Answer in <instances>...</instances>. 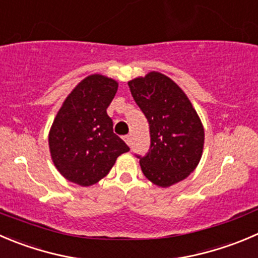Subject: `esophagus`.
Listing matches in <instances>:
<instances>
[{
	"label": "esophagus",
	"instance_id": "obj_1",
	"mask_svg": "<svg viewBox=\"0 0 258 258\" xmlns=\"http://www.w3.org/2000/svg\"><path fill=\"white\" fill-rule=\"evenodd\" d=\"M123 140H124V141H126L127 145H131V142H132L131 135H126V136H123Z\"/></svg>",
	"mask_w": 258,
	"mask_h": 258
}]
</instances>
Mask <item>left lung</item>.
<instances>
[{
	"label": "left lung",
	"instance_id": "1",
	"mask_svg": "<svg viewBox=\"0 0 258 258\" xmlns=\"http://www.w3.org/2000/svg\"><path fill=\"white\" fill-rule=\"evenodd\" d=\"M128 87L150 124L149 154L139 156L142 172L157 186H171L198 166L204 147L203 123L184 91L159 72L132 79Z\"/></svg>",
	"mask_w": 258,
	"mask_h": 258
}]
</instances>
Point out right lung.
Instances as JSON below:
<instances>
[{
    "label": "right lung",
    "instance_id": "1",
    "mask_svg": "<svg viewBox=\"0 0 258 258\" xmlns=\"http://www.w3.org/2000/svg\"><path fill=\"white\" fill-rule=\"evenodd\" d=\"M118 89L102 74L84 78L69 93L49 131V149L57 171L69 181L89 186L103 179L130 147L113 134L107 114Z\"/></svg>",
    "mask_w": 258,
    "mask_h": 258
}]
</instances>
